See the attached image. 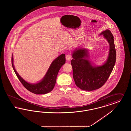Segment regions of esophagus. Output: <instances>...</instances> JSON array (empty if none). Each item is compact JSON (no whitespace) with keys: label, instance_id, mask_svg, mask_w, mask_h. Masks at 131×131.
I'll return each instance as SVG.
<instances>
[{"label":"esophagus","instance_id":"34e87169","mask_svg":"<svg viewBox=\"0 0 131 131\" xmlns=\"http://www.w3.org/2000/svg\"><path fill=\"white\" fill-rule=\"evenodd\" d=\"M71 57L70 54H67V55L66 56V60H67V61L70 60L71 59Z\"/></svg>","mask_w":131,"mask_h":131}]
</instances>
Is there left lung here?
Wrapping results in <instances>:
<instances>
[{"label": "left lung", "instance_id": "1", "mask_svg": "<svg viewBox=\"0 0 131 131\" xmlns=\"http://www.w3.org/2000/svg\"><path fill=\"white\" fill-rule=\"evenodd\" d=\"M108 42L110 49L106 61L100 66L94 65L89 60V50L81 47L73 50L71 60L73 75L75 85L81 90L92 91L102 87L111 75L116 61V50L113 36L108 29L100 33Z\"/></svg>", "mask_w": 131, "mask_h": 131}]
</instances>
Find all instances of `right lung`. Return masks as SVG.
<instances>
[{"mask_svg": "<svg viewBox=\"0 0 131 131\" xmlns=\"http://www.w3.org/2000/svg\"><path fill=\"white\" fill-rule=\"evenodd\" d=\"M65 55L63 53L55 59L50 65L43 78L36 83L28 82L23 79L15 68L14 59L12 56L13 68L19 80L28 90L35 94H44L50 92L54 87L56 78L61 67L65 63Z\"/></svg>", "mask_w": 131, "mask_h": 131, "instance_id": "add662e5", "label": "right lung"}]
</instances>
